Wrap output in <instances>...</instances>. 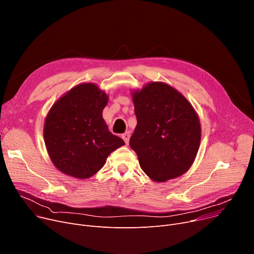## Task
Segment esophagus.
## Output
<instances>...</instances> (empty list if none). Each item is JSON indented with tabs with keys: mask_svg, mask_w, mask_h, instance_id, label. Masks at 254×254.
<instances>
[{
	"mask_svg": "<svg viewBox=\"0 0 254 254\" xmlns=\"http://www.w3.org/2000/svg\"><path fill=\"white\" fill-rule=\"evenodd\" d=\"M129 132H125V134L122 135V138L124 139V141L126 142V144L127 145L128 144V141H129Z\"/></svg>",
	"mask_w": 254,
	"mask_h": 254,
	"instance_id": "esophagus-1",
	"label": "esophagus"
}]
</instances>
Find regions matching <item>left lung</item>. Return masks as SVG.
I'll return each mask as SVG.
<instances>
[{
  "mask_svg": "<svg viewBox=\"0 0 254 254\" xmlns=\"http://www.w3.org/2000/svg\"><path fill=\"white\" fill-rule=\"evenodd\" d=\"M137 127L129 145L141 169L154 182L188 172L201 143L199 118L181 92L165 82H149L131 91Z\"/></svg>",
  "mask_w": 254,
  "mask_h": 254,
  "instance_id": "obj_1",
  "label": "left lung"
}]
</instances>
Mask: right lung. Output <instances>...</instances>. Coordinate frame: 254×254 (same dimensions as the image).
<instances>
[{
	"label": "right lung",
	"mask_w": 254,
	"mask_h": 254,
	"mask_svg": "<svg viewBox=\"0 0 254 254\" xmlns=\"http://www.w3.org/2000/svg\"><path fill=\"white\" fill-rule=\"evenodd\" d=\"M108 100L97 84L81 83L52 105L44 123V142L52 164L64 174L89 178L111 152L125 145L103 118Z\"/></svg>",
	"instance_id": "1"
}]
</instances>
